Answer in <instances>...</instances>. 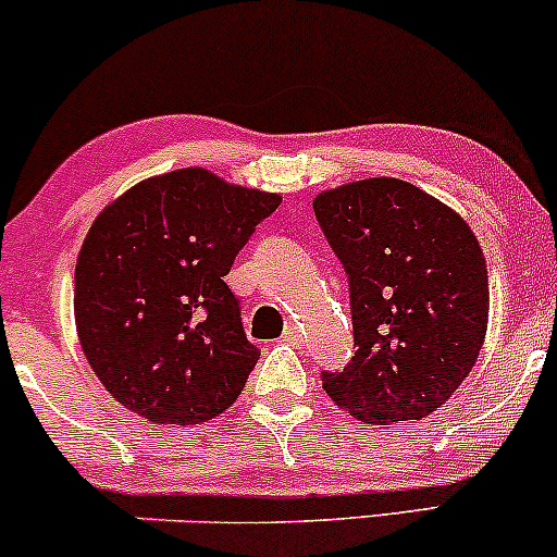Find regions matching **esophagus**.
Here are the masks:
<instances>
[{
	"mask_svg": "<svg viewBox=\"0 0 557 557\" xmlns=\"http://www.w3.org/2000/svg\"><path fill=\"white\" fill-rule=\"evenodd\" d=\"M283 337H285V343H290V345H300V343H304V332H300L298 324H293V322L285 327Z\"/></svg>",
	"mask_w": 557,
	"mask_h": 557,
	"instance_id": "obj_1",
	"label": "esophagus"
}]
</instances>
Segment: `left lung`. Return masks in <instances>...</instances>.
Returning a JSON list of instances; mask_svg holds the SVG:
<instances>
[{
  "label": "left lung",
  "mask_w": 557,
  "mask_h": 557,
  "mask_svg": "<svg viewBox=\"0 0 557 557\" xmlns=\"http://www.w3.org/2000/svg\"><path fill=\"white\" fill-rule=\"evenodd\" d=\"M314 212L350 283L356 356L322 374L337 406L367 424L437 411L487 335V264L474 230L417 185L367 177L322 190Z\"/></svg>",
  "instance_id": "1"
}]
</instances>
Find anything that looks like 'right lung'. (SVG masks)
<instances>
[{"instance_id": "add662e5", "label": "right lung", "mask_w": 557, "mask_h": 557, "mask_svg": "<svg viewBox=\"0 0 557 557\" xmlns=\"http://www.w3.org/2000/svg\"><path fill=\"white\" fill-rule=\"evenodd\" d=\"M280 194L203 168L146 177L101 209L75 264V330L114 400L198 424L238 400L259 361L225 283Z\"/></svg>"}]
</instances>
